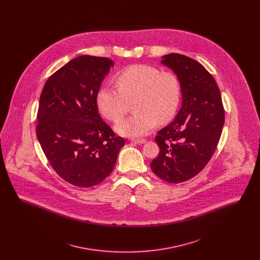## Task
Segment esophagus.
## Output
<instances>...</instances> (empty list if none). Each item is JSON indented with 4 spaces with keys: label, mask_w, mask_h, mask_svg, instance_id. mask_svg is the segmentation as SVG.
I'll list each match as a JSON object with an SVG mask.
<instances>
[{
    "label": "esophagus",
    "mask_w": 260,
    "mask_h": 260,
    "mask_svg": "<svg viewBox=\"0 0 260 260\" xmlns=\"http://www.w3.org/2000/svg\"><path fill=\"white\" fill-rule=\"evenodd\" d=\"M134 142L136 144H144L146 142V140L145 139H135Z\"/></svg>",
    "instance_id": "1"
}]
</instances>
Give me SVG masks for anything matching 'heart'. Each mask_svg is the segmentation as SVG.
Listing matches in <instances>:
<instances>
[{"mask_svg":"<svg viewBox=\"0 0 260 260\" xmlns=\"http://www.w3.org/2000/svg\"><path fill=\"white\" fill-rule=\"evenodd\" d=\"M116 85L118 89L100 87L96 101L100 112L112 122L121 120L134 101L136 113L115 125V131L121 136H145L158 122H170L178 109L180 85L172 73H161L155 67L136 64L118 73Z\"/></svg>","mask_w":260,"mask_h":260,"instance_id":"b5f03b06","label":"heart"}]
</instances>
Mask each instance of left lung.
I'll return each instance as SVG.
<instances>
[{
	"mask_svg": "<svg viewBox=\"0 0 260 260\" xmlns=\"http://www.w3.org/2000/svg\"><path fill=\"white\" fill-rule=\"evenodd\" d=\"M161 63L176 75L182 104L173 122L158 132L160 153L151 169L162 180L179 183L210 161L221 136L224 109L215 80L201 63L178 53L164 55Z\"/></svg>",
	"mask_w": 260,
	"mask_h": 260,
	"instance_id": "obj_1",
	"label": "left lung"
}]
</instances>
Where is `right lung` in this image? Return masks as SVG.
<instances>
[{"instance_id": "add662e5", "label": "right lung", "mask_w": 260, "mask_h": 260, "mask_svg": "<svg viewBox=\"0 0 260 260\" xmlns=\"http://www.w3.org/2000/svg\"><path fill=\"white\" fill-rule=\"evenodd\" d=\"M114 62L82 55L51 75L40 96L37 138L53 170L65 181L91 187L112 173L124 138L99 114L98 92Z\"/></svg>"}]
</instances>
